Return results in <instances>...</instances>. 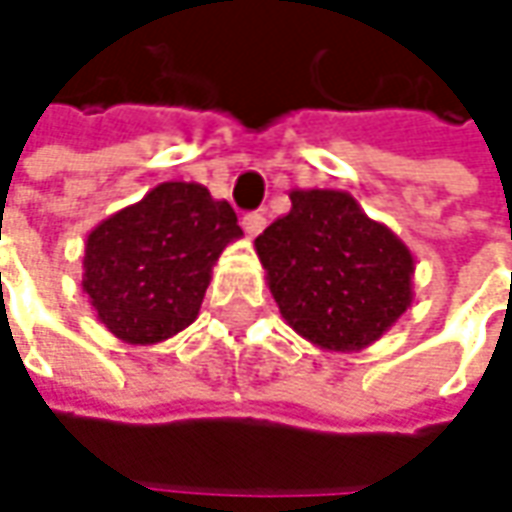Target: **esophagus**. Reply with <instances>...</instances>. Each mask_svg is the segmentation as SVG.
Here are the masks:
<instances>
[{
	"label": "esophagus",
	"instance_id": "esophagus-1",
	"mask_svg": "<svg viewBox=\"0 0 512 512\" xmlns=\"http://www.w3.org/2000/svg\"><path fill=\"white\" fill-rule=\"evenodd\" d=\"M265 225L267 219L262 213H245V216H242V227H245L247 236H259V233L265 230Z\"/></svg>",
	"mask_w": 512,
	"mask_h": 512
}]
</instances>
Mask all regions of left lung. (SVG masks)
I'll list each match as a JSON object with an SVG mask.
<instances>
[{
  "label": "left lung",
  "instance_id": "obj_1",
  "mask_svg": "<svg viewBox=\"0 0 512 512\" xmlns=\"http://www.w3.org/2000/svg\"><path fill=\"white\" fill-rule=\"evenodd\" d=\"M253 245L282 319L322 350H364L413 305L410 247L344 190H290Z\"/></svg>",
  "mask_w": 512,
  "mask_h": 512
}]
</instances>
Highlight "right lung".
<instances>
[{"mask_svg": "<svg viewBox=\"0 0 512 512\" xmlns=\"http://www.w3.org/2000/svg\"><path fill=\"white\" fill-rule=\"evenodd\" d=\"M242 236L205 185L162 182L88 233L82 290L125 344H159L196 322L222 250Z\"/></svg>", "mask_w": 512, "mask_h": 512, "instance_id": "add662e5", "label": "right lung"}]
</instances>
